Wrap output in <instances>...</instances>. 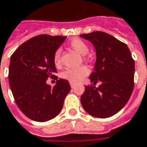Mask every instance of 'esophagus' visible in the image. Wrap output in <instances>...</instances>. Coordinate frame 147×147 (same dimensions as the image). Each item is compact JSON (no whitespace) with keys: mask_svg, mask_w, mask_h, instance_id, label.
I'll return each mask as SVG.
<instances>
[{"mask_svg":"<svg viewBox=\"0 0 147 147\" xmlns=\"http://www.w3.org/2000/svg\"><path fill=\"white\" fill-rule=\"evenodd\" d=\"M69 84H70V85H71V87H72V88H74V87L75 86V84H74V83L69 82Z\"/></svg>","mask_w":147,"mask_h":147,"instance_id":"1","label":"esophagus"}]
</instances>
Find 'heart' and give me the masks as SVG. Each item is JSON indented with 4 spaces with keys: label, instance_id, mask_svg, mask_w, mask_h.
<instances>
[{
    "label": "heart",
    "instance_id": "b5f03b06",
    "mask_svg": "<svg viewBox=\"0 0 147 147\" xmlns=\"http://www.w3.org/2000/svg\"><path fill=\"white\" fill-rule=\"evenodd\" d=\"M69 46L82 56L86 55L89 51V48H88L87 44L85 42H84L82 40L78 39V38L71 40L69 42ZM61 57H62V51H61V49H57L55 51L54 57H53L54 63L57 67L60 66L61 63H62ZM89 73H90V71H89L88 67L85 66H82V67H77V68H72V67L66 68L61 74V76H62V78L69 80L70 82L78 83L83 80L89 74Z\"/></svg>",
    "mask_w": 147,
    "mask_h": 147
}]
</instances>
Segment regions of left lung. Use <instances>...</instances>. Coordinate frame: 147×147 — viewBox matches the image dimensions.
<instances>
[{"label":"left lung","instance_id":"obj_1","mask_svg":"<svg viewBox=\"0 0 147 147\" xmlns=\"http://www.w3.org/2000/svg\"><path fill=\"white\" fill-rule=\"evenodd\" d=\"M96 49V60L90 82H101L98 88L86 85L80 101L91 116L107 119L126 105L134 89L135 61L127 45L101 31L80 34Z\"/></svg>","mask_w":147,"mask_h":147}]
</instances>
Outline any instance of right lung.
Instances as JSON below:
<instances>
[{"label": "right lung", "instance_id": "right-lung-1", "mask_svg": "<svg viewBox=\"0 0 147 147\" xmlns=\"http://www.w3.org/2000/svg\"><path fill=\"white\" fill-rule=\"evenodd\" d=\"M65 40V36L37 35L23 43L11 57V90L19 109L34 121L46 122L57 116L71 90L67 80H57L55 75L54 53ZM48 78L57 80L53 87L46 84Z\"/></svg>", "mask_w": 147, "mask_h": 147}]
</instances>
